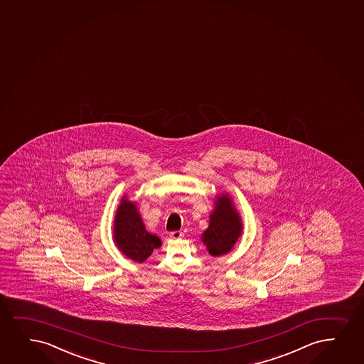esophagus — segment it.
<instances>
[{"instance_id": "1", "label": "esophagus", "mask_w": 364, "mask_h": 364, "mask_svg": "<svg viewBox=\"0 0 364 364\" xmlns=\"http://www.w3.org/2000/svg\"><path fill=\"white\" fill-rule=\"evenodd\" d=\"M183 235H184L183 232H180V230H174V232H171V233H169V238L180 239Z\"/></svg>"}]
</instances>
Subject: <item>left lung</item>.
Returning <instances> with one entry per match:
<instances>
[{
	"label": "left lung",
	"instance_id": "obj_1",
	"mask_svg": "<svg viewBox=\"0 0 364 364\" xmlns=\"http://www.w3.org/2000/svg\"><path fill=\"white\" fill-rule=\"evenodd\" d=\"M240 234V217L230 198L223 195L215 201V212L210 215V225L202 234V242L212 256L225 255L232 250Z\"/></svg>",
	"mask_w": 364,
	"mask_h": 364
}]
</instances>
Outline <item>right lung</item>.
I'll list each match as a JSON object with an SVG mask.
<instances>
[{
	"mask_svg": "<svg viewBox=\"0 0 364 364\" xmlns=\"http://www.w3.org/2000/svg\"><path fill=\"white\" fill-rule=\"evenodd\" d=\"M114 239L119 249L136 262H144L153 249L161 247V239L146 230L135 203L129 200H122L117 208Z\"/></svg>",
	"mask_w": 364,
	"mask_h": 364,
	"instance_id": "1",
	"label": "right lung"
}]
</instances>
